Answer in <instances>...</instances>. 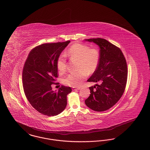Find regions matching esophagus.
Here are the masks:
<instances>
[{
  "instance_id": "1",
  "label": "esophagus",
  "mask_w": 150,
  "mask_h": 150,
  "mask_svg": "<svg viewBox=\"0 0 150 150\" xmlns=\"http://www.w3.org/2000/svg\"><path fill=\"white\" fill-rule=\"evenodd\" d=\"M72 90H80V87H73Z\"/></svg>"
}]
</instances>
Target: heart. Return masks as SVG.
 <instances>
[{
    "instance_id": "1",
    "label": "heart",
    "mask_w": 150,
    "mask_h": 150,
    "mask_svg": "<svg viewBox=\"0 0 150 150\" xmlns=\"http://www.w3.org/2000/svg\"><path fill=\"white\" fill-rule=\"evenodd\" d=\"M65 55L79 61L78 72L68 74L63 79L65 85L79 87L86 78L87 74H91L96 70L100 61V54L96 48H90L85 45L76 43L69 49ZM57 67L61 73L67 69V61L64 55H61L57 60Z\"/></svg>"
}]
</instances>
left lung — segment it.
I'll return each instance as SVG.
<instances>
[{"instance_id":"8db88e82","label":"left lung","mask_w":150,"mask_h":150,"mask_svg":"<svg viewBox=\"0 0 150 150\" xmlns=\"http://www.w3.org/2000/svg\"><path fill=\"white\" fill-rule=\"evenodd\" d=\"M100 48L98 67L88 82L96 83L89 87L90 94L85 101L95 111L102 112L112 107L124 94L127 77L126 60L119 48L102 38H91Z\"/></svg>"}]
</instances>
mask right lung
<instances>
[{
    "label": "right lung",
    "instance_id": "1",
    "mask_svg": "<svg viewBox=\"0 0 150 150\" xmlns=\"http://www.w3.org/2000/svg\"><path fill=\"white\" fill-rule=\"evenodd\" d=\"M70 40L45 43L34 48L24 64L23 85L24 93L34 108L48 116L62 112L67 104L70 87L61 86L57 91L51 85L58 77L57 60Z\"/></svg>",
    "mask_w": 150,
    "mask_h": 150
}]
</instances>
